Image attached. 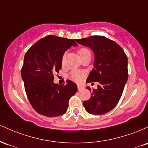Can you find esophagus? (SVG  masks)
I'll return each mask as SVG.
<instances>
[{
	"mask_svg": "<svg viewBox=\"0 0 148 148\" xmlns=\"http://www.w3.org/2000/svg\"><path fill=\"white\" fill-rule=\"evenodd\" d=\"M77 87H78V90L79 91H81V90L84 89V86H81V85H77Z\"/></svg>",
	"mask_w": 148,
	"mask_h": 148,
	"instance_id": "34e87169",
	"label": "esophagus"
}]
</instances>
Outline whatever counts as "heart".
Segmentation results:
<instances>
[{
  "instance_id": "1",
  "label": "heart",
  "mask_w": 148,
  "mask_h": 148,
  "mask_svg": "<svg viewBox=\"0 0 148 148\" xmlns=\"http://www.w3.org/2000/svg\"><path fill=\"white\" fill-rule=\"evenodd\" d=\"M78 54L79 55L80 58H82L85 56L88 55V54H90L91 55V53L90 51L89 50L88 48L86 47H81L78 49ZM64 60V56H63L62 58V62H63V61ZM84 74L81 72H79V71H74L71 74V77L72 79L74 80V81H76V82H80V81H82L83 78H84Z\"/></svg>"
}]
</instances>
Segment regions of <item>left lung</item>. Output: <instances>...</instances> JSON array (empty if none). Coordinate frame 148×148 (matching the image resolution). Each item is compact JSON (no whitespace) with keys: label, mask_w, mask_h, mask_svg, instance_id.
<instances>
[{"label":"left lung","mask_w":148,"mask_h":148,"mask_svg":"<svg viewBox=\"0 0 148 148\" xmlns=\"http://www.w3.org/2000/svg\"><path fill=\"white\" fill-rule=\"evenodd\" d=\"M76 41L95 53L94 68L86 81L99 82L97 89L87 87L91 97L83 104L90 114H105L116 106L123 94L128 79L127 57L120 45L106 37L95 35Z\"/></svg>","instance_id":"8db88e82"}]
</instances>
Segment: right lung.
I'll use <instances>...</instances> for the list:
<instances>
[{
	"label": "right lung",
	"mask_w": 148,
	"mask_h": 148,
	"mask_svg": "<svg viewBox=\"0 0 148 148\" xmlns=\"http://www.w3.org/2000/svg\"><path fill=\"white\" fill-rule=\"evenodd\" d=\"M75 40L55 35L46 36L34 44L25 53L21 68L27 97L35 111L52 118L63 115L69 100L77 92L75 83L67 80V84H54L53 74L62 67L64 53Z\"/></svg>",
	"instance_id": "1"
}]
</instances>
